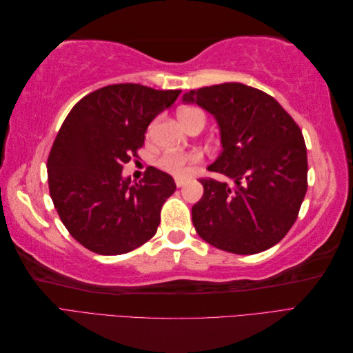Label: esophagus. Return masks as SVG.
Masks as SVG:
<instances>
[{"mask_svg": "<svg viewBox=\"0 0 353 353\" xmlns=\"http://www.w3.org/2000/svg\"><path fill=\"white\" fill-rule=\"evenodd\" d=\"M175 184H176L178 188L183 187V185H185V179H183V178H175Z\"/></svg>", "mask_w": 353, "mask_h": 353, "instance_id": "34e87169", "label": "esophagus"}]
</instances>
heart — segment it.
<instances>
[{
  "label": "heart",
  "mask_w": 353,
  "mask_h": 353,
  "mask_svg": "<svg viewBox=\"0 0 353 353\" xmlns=\"http://www.w3.org/2000/svg\"><path fill=\"white\" fill-rule=\"evenodd\" d=\"M178 119L185 128L193 125L194 122L206 123V114L201 109L194 108V105H187L178 110ZM201 156L199 153H165L160 156L157 160V165L160 169L166 170L178 176H183L188 172V168L200 162Z\"/></svg>",
  "instance_id": "b5f03b06"
}]
</instances>
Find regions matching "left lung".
Here are the masks:
<instances>
[{
    "instance_id": "1",
    "label": "left lung",
    "mask_w": 353,
    "mask_h": 353,
    "mask_svg": "<svg viewBox=\"0 0 353 353\" xmlns=\"http://www.w3.org/2000/svg\"><path fill=\"white\" fill-rule=\"evenodd\" d=\"M215 116L222 153L208 169L234 185L200 178L203 197L191 209L199 236L236 254H254L281 241L307 190L301 128L270 94L239 82L193 90L183 97Z\"/></svg>"
}]
</instances>
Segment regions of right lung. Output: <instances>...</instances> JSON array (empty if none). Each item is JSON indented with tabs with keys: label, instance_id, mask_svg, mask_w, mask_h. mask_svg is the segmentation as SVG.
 <instances>
[{
	"label": "right lung",
	"instance_id": "1",
	"mask_svg": "<svg viewBox=\"0 0 353 353\" xmlns=\"http://www.w3.org/2000/svg\"><path fill=\"white\" fill-rule=\"evenodd\" d=\"M181 90L114 83L73 105L47 160L48 188L59 216L85 249L113 256L150 240L160 210L174 194V178L148 166L138 183L123 165L144 144L147 126L175 103Z\"/></svg>",
	"mask_w": 353,
	"mask_h": 353
}]
</instances>
